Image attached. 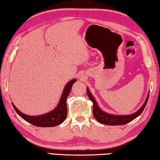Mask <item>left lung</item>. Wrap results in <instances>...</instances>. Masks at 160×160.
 Instances as JSON below:
<instances>
[{"label":"left lung","instance_id":"obj_1","mask_svg":"<svg viewBox=\"0 0 160 160\" xmlns=\"http://www.w3.org/2000/svg\"><path fill=\"white\" fill-rule=\"evenodd\" d=\"M87 93H88V97L90 98L92 102L93 103V115L94 118L98 122L101 123L104 125L108 126H119V125H124L131 121L134 120L138 116L141 114L142 111L144 110L145 107L147 104L149 98V93L148 94L147 98H146L144 104L140 109L132 114L130 115H117V114H112V113H108L105 112L102 109H100V107L98 106L96 102L95 99L94 98L92 94L90 93L89 88H87Z\"/></svg>","mask_w":160,"mask_h":160}]
</instances>
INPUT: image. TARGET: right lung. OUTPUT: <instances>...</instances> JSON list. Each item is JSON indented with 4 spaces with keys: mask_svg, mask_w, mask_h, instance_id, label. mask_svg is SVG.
Here are the masks:
<instances>
[{
    "mask_svg": "<svg viewBox=\"0 0 160 160\" xmlns=\"http://www.w3.org/2000/svg\"><path fill=\"white\" fill-rule=\"evenodd\" d=\"M76 82V79H72L66 84L63 89V93L61 94V99L56 107L53 110L44 114L39 116H29L22 113L20 110L17 109L13 103L12 104L14 107L18 114L21 116L24 120L28 121L32 125L39 127H53L60 125L66 120L67 117V105L66 99L68 96L72 86Z\"/></svg>",
    "mask_w": 160,
    "mask_h": 160,
    "instance_id": "right-lung-1",
    "label": "right lung"
}]
</instances>
